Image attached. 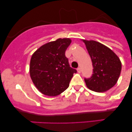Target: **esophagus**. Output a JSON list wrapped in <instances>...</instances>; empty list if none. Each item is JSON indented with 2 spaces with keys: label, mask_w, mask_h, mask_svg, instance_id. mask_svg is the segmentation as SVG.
<instances>
[{
  "label": "esophagus",
  "mask_w": 132,
  "mask_h": 132,
  "mask_svg": "<svg viewBox=\"0 0 132 132\" xmlns=\"http://www.w3.org/2000/svg\"><path fill=\"white\" fill-rule=\"evenodd\" d=\"M77 70H78V72H79V73H80V72H81V68H78V69H77Z\"/></svg>",
  "instance_id": "1"
}]
</instances>
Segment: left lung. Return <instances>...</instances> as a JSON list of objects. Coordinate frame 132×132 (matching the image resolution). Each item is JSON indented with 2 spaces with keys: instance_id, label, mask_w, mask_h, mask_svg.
<instances>
[{
  "instance_id": "8db88e82",
  "label": "left lung",
  "mask_w": 132,
  "mask_h": 132,
  "mask_svg": "<svg viewBox=\"0 0 132 132\" xmlns=\"http://www.w3.org/2000/svg\"><path fill=\"white\" fill-rule=\"evenodd\" d=\"M91 59L93 72L84 78L86 86L95 92H105L113 87L120 75L122 64L110 48L95 41L83 40Z\"/></svg>"
}]
</instances>
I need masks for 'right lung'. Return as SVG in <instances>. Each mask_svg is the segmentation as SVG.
<instances>
[{
    "mask_svg": "<svg viewBox=\"0 0 132 132\" xmlns=\"http://www.w3.org/2000/svg\"><path fill=\"white\" fill-rule=\"evenodd\" d=\"M71 43L69 38H59L43 45L30 60V74L39 91L48 96H56L69 86L77 70L70 66L65 51Z\"/></svg>",
    "mask_w": 132,
    "mask_h": 132,
    "instance_id": "right-lung-1",
    "label": "right lung"
}]
</instances>
